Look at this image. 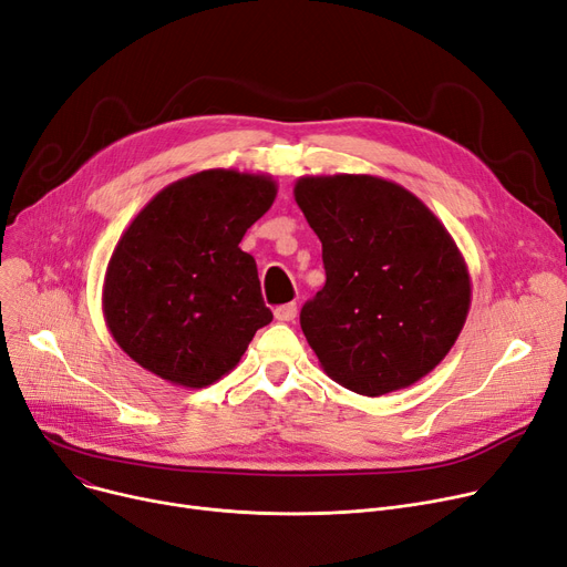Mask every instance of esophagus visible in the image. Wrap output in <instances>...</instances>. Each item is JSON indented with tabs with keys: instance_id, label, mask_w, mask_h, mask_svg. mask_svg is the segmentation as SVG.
<instances>
[{
	"instance_id": "1",
	"label": "esophagus",
	"mask_w": 567,
	"mask_h": 567,
	"mask_svg": "<svg viewBox=\"0 0 567 567\" xmlns=\"http://www.w3.org/2000/svg\"><path fill=\"white\" fill-rule=\"evenodd\" d=\"M295 316H298V305L295 302H288V305H281L275 309V318L279 322H290V320H295Z\"/></svg>"
}]
</instances>
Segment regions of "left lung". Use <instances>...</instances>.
Returning <instances> with one entry per match:
<instances>
[{
    "label": "left lung",
    "mask_w": 567,
    "mask_h": 567,
    "mask_svg": "<svg viewBox=\"0 0 567 567\" xmlns=\"http://www.w3.org/2000/svg\"><path fill=\"white\" fill-rule=\"evenodd\" d=\"M295 203L322 245L326 286L300 326L332 381L383 396L436 369L471 309V275L415 194L375 175H305Z\"/></svg>",
    "instance_id": "left-lung-1"
}]
</instances>
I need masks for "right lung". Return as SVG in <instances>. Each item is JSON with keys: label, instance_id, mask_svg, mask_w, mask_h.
I'll return each mask as SVG.
<instances>
[{"label": "right lung", "instance_id": "obj_1", "mask_svg": "<svg viewBox=\"0 0 567 567\" xmlns=\"http://www.w3.org/2000/svg\"><path fill=\"white\" fill-rule=\"evenodd\" d=\"M275 198L269 175L212 168L161 188L136 214L101 292L105 326L133 362L192 390L237 367L272 322L239 241Z\"/></svg>", "mask_w": 567, "mask_h": 567}]
</instances>
